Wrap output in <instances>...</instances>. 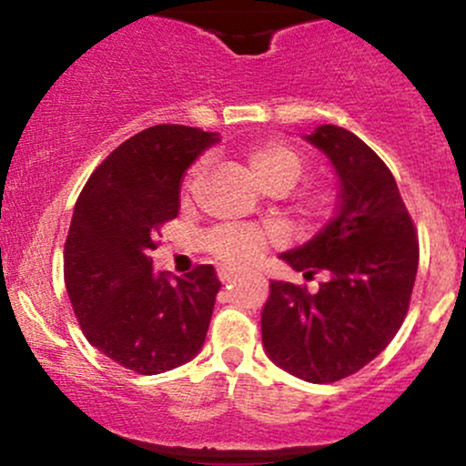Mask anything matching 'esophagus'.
<instances>
[{
    "label": "esophagus",
    "instance_id": "1",
    "mask_svg": "<svg viewBox=\"0 0 466 466\" xmlns=\"http://www.w3.org/2000/svg\"><path fill=\"white\" fill-rule=\"evenodd\" d=\"M238 274H240V271L234 269V267H218V278H221L223 282L232 280V278L238 276Z\"/></svg>",
    "mask_w": 466,
    "mask_h": 466
}]
</instances>
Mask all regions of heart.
I'll return each mask as SVG.
<instances>
[{
    "instance_id": "heart-1",
    "label": "heart",
    "mask_w": 466,
    "mask_h": 466,
    "mask_svg": "<svg viewBox=\"0 0 466 466\" xmlns=\"http://www.w3.org/2000/svg\"><path fill=\"white\" fill-rule=\"evenodd\" d=\"M248 168L251 179L260 186L263 190H276L285 188L289 190L296 184L302 173V157L296 148L282 142H265L256 147L254 151L248 155ZM201 173V164L192 166L188 177H186V188H190L192 181ZM269 237L263 229L256 228H238L228 226L217 229L208 238V248H210L218 258L229 260V263H251L260 256L265 249Z\"/></svg>"
}]
</instances>
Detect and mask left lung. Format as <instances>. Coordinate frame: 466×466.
<instances>
[{
  "instance_id": "1",
  "label": "left lung",
  "mask_w": 466,
  "mask_h": 466,
  "mask_svg": "<svg viewBox=\"0 0 466 466\" xmlns=\"http://www.w3.org/2000/svg\"><path fill=\"white\" fill-rule=\"evenodd\" d=\"M339 179L335 217L280 260L304 276L326 271L318 293L271 280L263 346L278 368L309 383L361 370L403 324L416 269L414 223L388 166L355 133L319 125L302 136Z\"/></svg>"
}]
</instances>
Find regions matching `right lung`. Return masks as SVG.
Masks as SVG:
<instances>
[{"label":"right lung","mask_w":466,"mask_h":466,"mask_svg":"<svg viewBox=\"0 0 466 466\" xmlns=\"http://www.w3.org/2000/svg\"><path fill=\"white\" fill-rule=\"evenodd\" d=\"M217 133L157 125L122 142L87 179L63 254L69 302L92 346L117 366L159 374L203 349L221 280L199 265L168 282L153 237L177 217L179 181Z\"/></svg>","instance_id":"obj_1"}]
</instances>
